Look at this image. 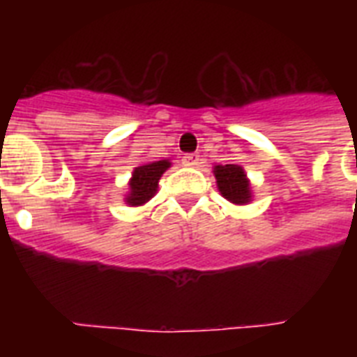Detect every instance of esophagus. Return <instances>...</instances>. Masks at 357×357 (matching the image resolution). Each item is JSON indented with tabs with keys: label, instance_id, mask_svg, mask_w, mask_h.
Returning <instances> with one entry per match:
<instances>
[{
	"label": "esophagus",
	"instance_id": "1",
	"mask_svg": "<svg viewBox=\"0 0 357 357\" xmlns=\"http://www.w3.org/2000/svg\"><path fill=\"white\" fill-rule=\"evenodd\" d=\"M181 161H183L185 167H196L200 162V155L198 153H187V155H183Z\"/></svg>",
	"mask_w": 357,
	"mask_h": 357
}]
</instances>
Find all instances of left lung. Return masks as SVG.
Wrapping results in <instances>:
<instances>
[{
    "label": "left lung",
    "instance_id": "1",
    "mask_svg": "<svg viewBox=\"0 0 357 357\" xmlns=\"http://www.w3.org/2000/svg\"><path fill=\"white\" fill-rule=\"evenodd\" d=\"M215 178L220 195L235 206H244L252 200V189L250 181L244 174L243 167L238 165H217L215 167Z\"/></svg>",
    "mask_w": 357,
    "mask_h": 357
}]
</instances>
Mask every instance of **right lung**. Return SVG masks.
Here are the masks:
<instances>
[{"label":"right lung","instance_id":"obj_1","mask_svg":"<svg viewBox=\"0 0 357 357\" xmlns=\"http://www.w3.org/2000/svg\"><path fill=\"white\" fill-rule=\"evenodd\" d=\"M170 168V161L162 159V161L146 162L142 167H137L133 170V176L129 179V195L126 196V202L129 206H142L146 202L153 198L157 192V185L159 179L165 172Z\"/></svg>","mask_w":357,"mask_h":357}]
</instances>
